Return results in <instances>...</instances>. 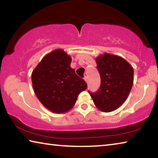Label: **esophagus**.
Masks as SVG:
<instances>
[{"instance_id": "34e87169", "label": "esophagus", "mask_w": 158, "mask_h": 158, "mask_svg": "<svg viewBox=\"0 0 158 158\" xmlns=\"http://www.w3.org/2000/svg\"><path fill=\"white\" fill-rule=\"evenodd\" d=\"M84 80H85V81L86 82V83H88V81H89V80H88V77H84Z\"/></svg>"}]
</instances>
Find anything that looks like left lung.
<instances>
[{
    "instance_id": "left-lung-1",
    "label": "left lung",
    "mask_w": 158,
    "mask_h": 158,
    "mask_svg": "<svg viewBox=\"0 0 158 158\" xmlns=\"http://www.w3.org/2000/svg\"><path fill=\"white\" fill-rule=\"evenodd\" d=\"M101 84L97 92L90 93L95 105L104 112L119 108L126 100L132 89L134 69L124 58L104 53L96 58Z\"/></svg>"
}]
</instances>
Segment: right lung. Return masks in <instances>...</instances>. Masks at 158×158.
<instances>
[{"label": "right lung", "instance_id": "obj_1", "mask_svg": "<svg viewBox=\"0 0 158 158\" xmlns=\"http://www.w3.org/2000/svg\"><path fill=\"white\" fill-rule=\"evenodd\" d=\"M72 58L63 50L53 51L32 73L35 93L45 107L56 114L73 107L79 93L87 89L84 79L70 67Z\"/></svg>", "mask_w": 158, "mask_h": 158}]
</instances>
